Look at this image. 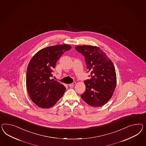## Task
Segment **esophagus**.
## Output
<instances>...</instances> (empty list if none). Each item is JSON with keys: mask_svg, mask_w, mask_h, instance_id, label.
<instances>
[{"mask_svg": "<svg viewBox=\"0 0 146 146\" xmlns=\"http://www.w3.org/2000/svg\"><path fill=\"white\" fill-rule=\"evenodd\" d=\"M75 82H73V83H71V84H69V86H70V87H73V86H74V85H75Z\"/></svg>", "mask_w": 146, "mask_h": 146, "instance_id": "esophagus-1", "label": "esophagus"}]
</instances>
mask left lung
Here are the masks:
<instances>
[{
	"label": "left lung",
	"instance_id": "1",
	"mask_svg": "<svg viewBox=\"0 0 146 146\" xmlns=\"http://www.w3.org/2000/svg\"><path fill=\"white\" fill-rule=\"evenodd\" d=\"M75 49L84 56L87 72L91 78L84 81L86 90L81 95L91 106H103L111 98L116 84V74L113 63L106 54L96 46H78Z\"/></svg>",
	"mask_w": 146,
	"mask_h": 146
}]
</instances>
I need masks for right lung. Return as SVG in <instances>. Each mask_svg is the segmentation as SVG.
I'll use <instances>...</instances> for the list:
<instances>
[{"instance_id": "add662e5", "label": "right lung", "mask_w": 146, "mask_h": 146, "mask_svg": "<svg viewBox=\"0 0 146 146\" xmlns=\"http://www.w3.org/2000/svg\"><path fill=\"white\" fill-rule=\"evenodd\" d=\"M70 46L66 44L48 47L33 56L28 65L26 85L32 102L38 106L48 108L63 97L66 88L59 82L50 80L56 64Z\"/></svg>"}]
</instances>
